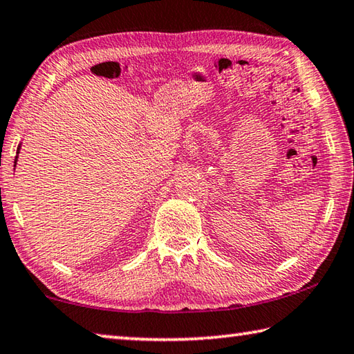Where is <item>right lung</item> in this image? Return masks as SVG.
I'll list each match as a JSON object with an SVG mask.
<instances>
[{"mask_svg": "<svg viewBox=\"0 0 354 354\" xmlns=\"http://www.w3.org/2000/svg\"><path fill=\"white\" fill-rule=\"evenodd\" d=\"M20 147H21V145H18V147H17V153H20ZM17 158H18V155L15 157V165H17Z\"/></svg>", "mask_w": 354, "mask_h": 354, "instance_id": "right-lung-1", "label": "right lung"}]
</instances>
